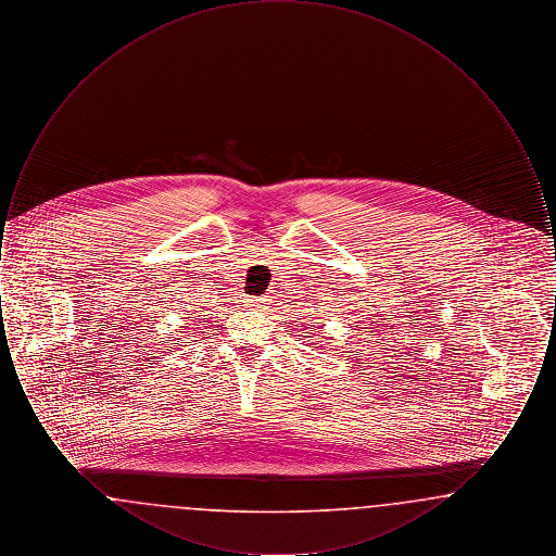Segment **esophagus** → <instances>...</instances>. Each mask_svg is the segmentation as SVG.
<instances>
[{
  "mask_svg": "<svg viewBox=\"0 0 556 556\" xmlns=\"http://www.w3.org/2000/svg\"><path fill=\"white\" fill-rule=\"evenodd\" d=\"M265 304H268L266 295H245L243 298V306L245 308H263Z\"/></svg>",
  "mask_w": 556,
  "mask_h": 556,
  "instance_id": "esophagus-1",
  "label": "esophagus"
}]
</instances>
